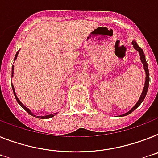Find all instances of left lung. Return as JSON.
<instances>
[{"mask_svg": "<svg viewBox=\"0 0 158 158\" xmlns=\"http://www.w3.org/2000/svg\"><path fill=\"white\" fill-rule=\"evenodd\" d=\"M132 44H133V46H134V48L136 49L137 51L139 52L140 54V60L142 62L143 65H144V71H145V73H146V79H145V83H144V89H143L142 93H141V95H140V99H139L138 102L136 103V105L130 110V111H128L127 113L124 114V115H122V116H127L128 114L132 113L135 109H136L139 105H140L141 103L143 102V100L144 99V97H145V95H146L147 93V91H148V88H149V69H148V64L146 63V60H145V57H144V51L141 48H140V46L137 45V43L136 42V41H132Z\"/></svg>", "mask_w": 158, "mask_h": 158, "instance_id": "left-lung-1", "label": "left lung"}]
</instances>
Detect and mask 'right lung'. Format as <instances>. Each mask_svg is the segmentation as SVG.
Returning a JSON list of instances; mask_svg holds the SVG:
<instances>
[{
	"mask_svg": "<svg viewBox=\"0 0 158 158\" xmlns=\"http://www.w3.org/2000/svg\"><path fill=\"white\" fill-rule=\"evenodd\" d=\"M18 52H19V50H18V52H17V54H16V55H15V58H14V60H16V59H17V57H18ZM14 65H13V67H12V76H13V75H14ZM12 87H13V91H14V95H15L16 100H17V101H18V104H19L20 105L22 106V108H23L24 109L26 110V112H27L28 113L30 114V115H31V116H35V115H34V114H33V113H32L31 112H30V109H28V108H26V107H25V106H24L23 104H22V102L20 101L19 99H18V96H17V95H16V93H15V90H14V86H12ZM55 115H56V113L51 114V115H47V116H38V118H40V119H48V118H51V117H53V116H55Z\"/></svg>",
	"mask_w": 158,
	"mask_h": 158,
	"instance_id": "right-lung-1",
	"label": "right lung"
}]
</instances>
